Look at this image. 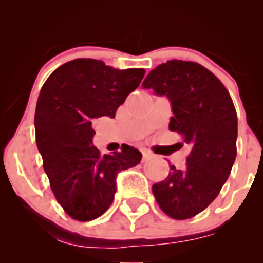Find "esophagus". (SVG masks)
<instances>
[{"mask_svg":"<svg viewBox=\"0 0 263 263\" xmlns=\"http://www.w3.org/2000/svg\"><path fill=\"white\" fill-rule=\"evenodd\" d=\"M142 162H146V161H148V159L151 158V155L148 152H146V151H142Z\"/></svg>","mask_w":263,"mask_h":263,"instance_id":"esophagus-1","label":"esophagus"}]
</instances>
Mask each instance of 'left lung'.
I'll return each mask as SVG.
<instances>
[{"label": "left lung", "mask_w": 263, "mask_h": 263, "mask_svg": "<svg viewBox=\"0 0 263 263\" xmlns=\"http://www.w3.org/2000/svg\"><path fill=\"white\" fill-rule=\"evenodd\" d=\"M142 87L170 99V129L190 146L183 170L170 167L168 177L153 184V195L168 216L190 219L209 206L230 176L237 152L234 102L221 81L194 62L163 63Z\"/></svg>", "instance_id": "8db88e82"}]
</instances>
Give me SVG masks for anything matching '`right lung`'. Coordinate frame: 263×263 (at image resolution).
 <instances>
[{"label":"right lung","instance_id":"add662e5","mask_svg":"<svg viewBox=\"0 0 263 263\" xmlns=\"http://www.w3.org/2000/svg\"><path fill=\"white\" fill-rule=\"evenodd\" d=\"M144 73L142 68L120 70L102 60L80 58L55 69L42 86L35 142L53 194L78 221L101 216L114 201L117 174L141 162L142 153L131 146L101 156L92 144V121L114 119Z\"/></svg>","mask_w":263,"mask_h":263}]
</instances>
